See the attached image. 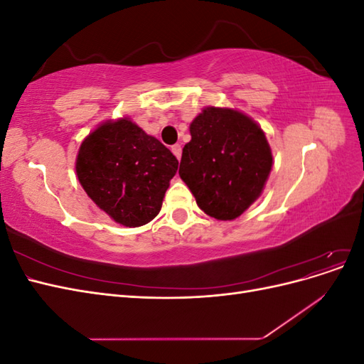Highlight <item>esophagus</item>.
I'll return each instance as SVG.
<instances>
[{
    "label": "esophagus",
    "mask_w": 364,
    "mask_h": 364,
    "mask_svg": "<svg viewBox=\"0 0 364 364\" xmlns=\"http://www.w3.org/2000/svg\"><path fill=\"white\" fill-rule=\"evenodd\" d=\"M171 151H173V155L178 158V159H181V155H182V147L179 146V144H174V146H171Z\"/></svg>",
    "instance_id": "1"
}]
</instances>
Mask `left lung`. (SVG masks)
I'll list each match as a JSON object with an SVG mask.
<instances>
[{"mask_svg":"<svg viewBox=\"0 0 364 364\" xmlns=\"http://www.w3.org/2000/svg\"><path fill=\"white\" fill-rule=\"evenodd\" d=\"M181 179L202 211L235 220L261 196L273 165L261 126L232 107L208 106L190 124Z\"/></svg>","mask_w":364,"mask_h":364,"instance_id":"obj_1","label":"left lung"}]
</instances>
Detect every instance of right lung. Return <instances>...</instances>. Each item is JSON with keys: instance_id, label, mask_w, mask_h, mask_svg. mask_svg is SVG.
Returning <instances> with one entry per match:
<instances>
[{"instance_id": "1", "label": "right lung", "mask_w": 364, "mask_h": 364, "mask_svg": "<svg viewBox=\"0 0 364 364\" xmlns=\"http://www.w3.org/2000/svg\"><path fill=\"white\" fill-rule=\"evenodd\" d=\"M178 159L129 117L105 121L80 144L75 173L91 200L126 228L147 225L162 206Z\"/></svg>"}]
</instances>
